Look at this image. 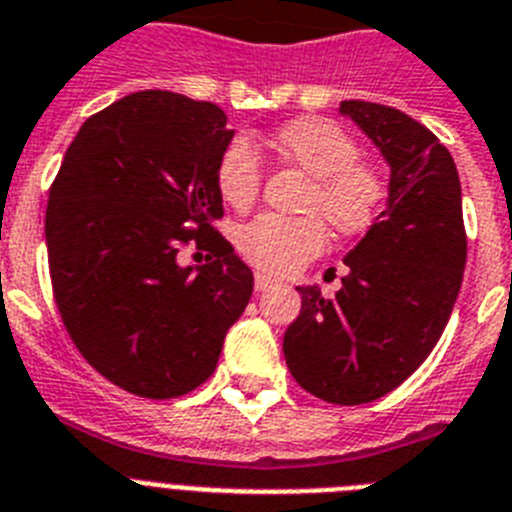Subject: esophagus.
I'll return each instance as SVG.
<instances>
[{"instance_id":"esophagus-1","label":"esophagus","mask_w":512,"mask_h":512,"mask_svg":"<svg viewBox=\"0 0 512 512\" xmlns=\"http://www.w3.org/2000/svg\"><path fill=\"white\" fill-rule=\"evenodd\" d=\"M270 286H275V278H270V275H265V273H255L257 291H268Z\"/></svg>"}]
</instances>
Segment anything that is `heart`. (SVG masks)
Listing matches in <instances>:
<instances>
[{"instance_id":"b5f03b06","label":"heart","mask_w":512,"mask_h":512,"mask_svg":"<svg viewBox=\"0 0 512 512\" xmlns=\"http://www.w3.org/2000/svg\"><path fill=\"white\" fill-rule=\"evenodd\" d=\"M270 151L306 175L299 208L304 216H260L237 231L244 260L270 275H288L319 255L327 226L340 237H358L379 221L389 185L379 164L361 157V146L340 123L317 115L288 121L270 136ZM213 182L221 201L250 211L262 190V162L250 141L231 139L221 149Z\"/></svg>"}]
</instances>
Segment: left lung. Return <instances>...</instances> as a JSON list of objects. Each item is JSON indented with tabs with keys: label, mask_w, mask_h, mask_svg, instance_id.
Here are the masks:
<instances>
[{
	"label": "left lung",
	"mask_w": 512,
	"mask_h": 512,
	"mask_svg": "<svg viewBox=\"0 0 512 512\" xmlns=\"http://www.w3.org/2000/svg\"><path fill=\"white\" fill-rule=\"evenodd\" d=\"M340 110L389 162V206L348 252L332 299L299 288L283 355L301 389L353 407L397 389L435 348L464 278L466 229L459 172L430 128L379 102L345 100Z\"/></svg>",
	"instance_id": "obj_1"
}]
</instances>
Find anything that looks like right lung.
I'll return each mask as SVG.
<instances>
[{
    "mask_svg": "<svg viewBox=\"0 0 512 512\" xmlns=\"http://www.w3.org/2000/svg\"><path fill=\"white\" fill-rule=\"evenodd\" d=\"M234 131L213 102L133 92L74 136L46 208L56 309L84 361L146 399L208 379L252 296V270L213 229V167ZM193 241L212 257L182 269Z\"/></svg>",
    "mask_w": 512,
    "mask_h": 512,
    "instance_id": "add662e5",
    "label": "right lung"
}]
</instances>
